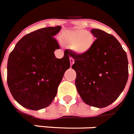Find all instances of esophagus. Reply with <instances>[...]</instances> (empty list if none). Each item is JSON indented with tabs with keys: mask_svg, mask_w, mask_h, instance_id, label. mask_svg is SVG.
I'll list each match as a JSON object with an SVG mask.
<instances>
[{
	"mask_svg": "<svg viewBox=\"0 0 134 134\" xmlns=\"http://www.w3.org/2000/svg\"><path fill=\"white\" fill-rule=\"evenodd\" d=\"M69 60H70V65H71V67L73 64L74 63V60L72 58H69Z\"/></svg>",
	"mask_w": 134,
	"mask_h": 134,
	"instance_id": "1",
	"label": "esophagus"
}]
</instances>
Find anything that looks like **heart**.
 <instances>
[{"label": "heart", "instance_id": "b5f03b06", "mask_svg": "<svg viewBox=\"0 0 134 134\" xmlns=\"http://www.w3.org/2000/svg\"><path fill=\"white\" fill-rule=\"evenodd\" d=\"M64 40L75 53L82 55L91 49L94 42V37L89 31L76 29L67 32Z\"/></svg>", "mask_w": 134, "mask_h": 134}]
</instances>
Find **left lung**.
<instances>
[{
  "instance_id": "1",
  "label": "left lung",
  "mask_w": 134,
  "mask_h": 134,
  "mask_svg": "<svg viewBox=\"0 0 134 134\" xmlns=\"http://www.w3.org/2000/svg\"><path fill=\"white\" fill-rule=\"evenodd\" d=\"M96 40L91 49L79 55L68 54L75 60L72 69L76 72L75 84L86 104L103 108L113 103L124 90L128 80L126 52L111 34L92 29Z\"/></svg>"
}]
</instances>
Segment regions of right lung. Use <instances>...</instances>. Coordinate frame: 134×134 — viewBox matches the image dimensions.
<instances>
[{"label": "right lung", "mask_w": 134, "mask_h": 134, "mask_svg": "<svg viewBox=\"0 0 134 134\" xmlns=\"http://www.w3.org/2000/svg\"><path fill=\"white\" fill-rule=\"evenodd\" d=\"M61 26L42 28L17 42L7 62V85L21 106L39 110L52 103L64 74L70 67L68 50L56 58L59 44L54 37Z\"/></svg>", "instance_id": "add662e5"}]
</instances>
